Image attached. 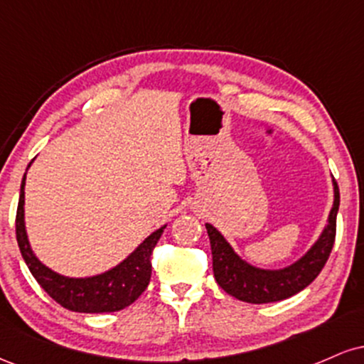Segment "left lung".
Segmentation results:
<instances>
[{"mask_svg": "<svg viewBox=\"0 0 364 364\" xmlns=\"http://www.w3.org/2000/svg\"><path fill=\"white\" fill-rule=\"evenodd\" d=\"M332 186L333 205L330 208L327 224L320 232L318 240L301 258L282 269H262V267L252 265L235 252V248L229 245L219 229L207 223L205 228L210 237L212 267H214L217 284L240 301L253 304L282 301L310 286L327 263L333 241H336V220L341 195L339 186L333 178Z\"/></svg>", "mask_w": 364, "mask_h": 364, "instance_id": "8db88e82", "label": "left lung"}]
</instances>
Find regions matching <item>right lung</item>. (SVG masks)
<instances>
[{
	"instance_id": "1",
	"label": "right lung",
	"mask_w": 364,
	"mask_h": 364,
	"mask_svg": "<svg viewBox=\"0 0 364 364\" xmlns=\"http://www.w3.org/2000/svg\"><path fill=\"white\" fill-rule=\"evenodd\" d=\"M32 164V162H31ZM27 166V169L31 168ZM25 176L20 186L18 208H16V241L28 270L41 287L63 308L78 313H111L127 308L147 289L152 274L150 255L166 224L156 229L128 255L124 260L106 272L89 277H68L49 269L36 257L25 229Z\"/></svg>"
}]
</instances>
